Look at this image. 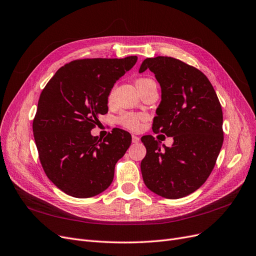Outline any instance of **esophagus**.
<instances>
[{
  "mask_svg": "<svg viewBox=\"0 0 256 256\" xmlns=\"http://www.w3.org/2000/svg\"><path fill=\"white\" fill-rule=\"evenodd\" d=\"M140 138L138 136H132V142H134V144H138V142H140Z\"/></svg>",
  "mask_w": 256,
  "mask_h": 256,
  "instance_id": "34e87169",
  "label": "esophagus"
}]
</instances>
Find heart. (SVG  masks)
Returning <instances> with one entry per match:
<instances>
[{
	"label": "heart",
	"instance_id": "1",
	"mask_svg": "<svg viewBox=\"0 0 256 256\" xmlns=\"http://www.w3.org/2000/svg\"><path fill=\"white\" fill-rule=\"evenodd\" d=\"M148 80H151L150 78H140V80H136V85L138 86V85L145 83V82H148ZM114 89H112L110 91L109 96H108L109 102L112 100V98H114ZM140 118H142V116H140V114H130V112H125V114H122L118 118V122L120 125H122V127L128 128L130 130H136H136H140V127H142Z\"/></svg>",
	"mask_w": 256,
	"mask_h": 256
}]
</instances>
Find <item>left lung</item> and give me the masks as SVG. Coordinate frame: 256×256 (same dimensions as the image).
Here are the masks:
<instances>
[{"label": "left lung", "instance_id": "8db88e82", "mask_svg": "<svg viewBox=\"0 0 256 256\" xmlns=\"http://www.w3.org/2000/svg\"><path fill=\"white\" fill-rule=\"evenodd\" d=\"M149 69L162 88L153 131L172 136L160 148L152 136L142 138L147 149L140 162L145 185L165 198H180L198 190L212 172L224 142L222 110L216 90L198 68L171 56L148 58Z\"/></svg>", "mask_w": 256, "mask_h": 256}]
</instances>
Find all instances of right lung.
I'll return each mask as SVG.
<instances>
[{"label": "right lung", "mask_w": 256, "mask_h": 256, "mask_svg": "<svg viewBox=\"0 0 256 256\" xmlns=\"http://www.w3.org/2000/svg\"><path fill=\"white\" fill-rule=\"evenodd\" d=\"M138 56L82 58L60 67L42 90L32 129L38 158L47 178L68 196H94L114 180V167L131 144L118 128L104 140L90 131L108 112L116 82Z\"/></svg>", "instance_id": "add662e5"}]
</instances>
